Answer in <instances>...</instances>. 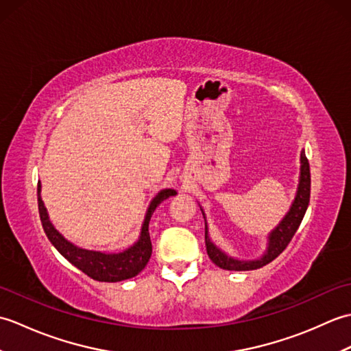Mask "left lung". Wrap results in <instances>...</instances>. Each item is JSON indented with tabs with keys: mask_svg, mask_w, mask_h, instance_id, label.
Listing matches in <instances>:
<instances>
[{
	"mask_svg": "<svg viewBox=\"0 0 351 351\" xmlns=\"http://www.w3.org/2000/svg\"><path fill=\"white\" fill-rule=\"evenodd\" d=\"M309 197H311V171H309V162L306 158V154L304 151L300 152V176H299V185H297L295 197L293 204L289 206V211L285 214L279 225L276 226L270 234L267 237V249L263 253V256L256 259H238L228 255L226 252H223L220 247H217L213 243L208 234V223H206V215L204 208L200 206V211L204 214L205 219V245H206V253L213 263L223 268V270H230V271H245V270H256L271 263L273 259L278 258L280 253L285 250L291 238L299 229L300 223L304 217V213L308 210L309 205Z\"/></svg>",
	"mask_w": 351,
	"mask_h": 351,
	"instance_id": "obj_1",
	"label": "left lung"
}]
</instances>
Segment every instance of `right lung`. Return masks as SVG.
<instances>
[{
    "mask_svg": "<svg viewBox=\"0 0 351 351\" xmlns=\"http://www.w3.org/2000/svg\"><path fill=\"white\" fill-rule=\"evenodd\" d=\"M42 185L40 181L37 184V204H39V214L40 221L45 234H47L51 244L60 252V255L69 261L72 265H75L78 270L86 273L88 278L99 282H121L131 279L137 276L146 264L149 258L152 255V243L149 237V221H151L155 208L158 206L162 200H166L171 196H176L178 193L173 189H164L155 195V197L149 204L143 225L138 235V240L130 245L128 249L122 252H99V250H88L78 247L77 244L64 238L56 226L49 220L47 208L40 196Z\"/></svg>",
    "mask_w": 351,
    "mask_h": 351,
    "instance_id": "1",
    "label": "right lung"
}]
</instances>
